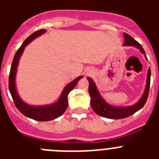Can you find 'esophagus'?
I'll return each mask as SVG.
<instances>
[{
    "instance_id": "obj_1",
    "label": "esophagus",
    "mask_w": 159,
    "mask_h": 159,
    "mask_svg": "<svg viewBox=\"0 0 159 159\" xmlns=\"http://www.w3.org/2000/svg\"><path fill=\"white\" fill-rule=\"evenodd\" d=\"M90 74H92V71H88V72L86 73V75H90Z\"/></svg>"
}]
</instances>
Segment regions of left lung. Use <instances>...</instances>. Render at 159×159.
Listing matches in <instances>:
<instances>
[{"instance_id": "obj_1", "label": "left lung", "mask_w": 159, "mask_h": 159, "mask_svg": "<svg viewBox=\"0 0 159 159\" xmlns=\"http://www.w3.org/2000/svg\"><path fill=\"white\" fill-rule=\"evenodd\" d=\"M123 36H124L125 40L124 43H123V45L134 46V47L139 49L142 53L145 55V57L147 59L145 51H144V49L143 48L142 45L139 42L136 41L132 36L127 34V33H125V32L123 33ZM88 80L89 82L88 92H89V95L91 96V106H92L94 111L97 115L102 116V117L107 118V119H124V118L129 117L131 115L137 112L138 111L140 110L145 105L146 102L147 100V98H148L150 84H151V68H149L148 72H147V85H146L145 91H144V93H143V96L139 100V102H136L135 104L128 107H118L111 106V104L107 103L103 99V98L101 96L99 92H98V90H97L96 86H95L94 81L92 80V79L89 78V77H88Z\"/></svg>"}]
</instances>
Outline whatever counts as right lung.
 Here are the masks:
<instances>
[{
	"label": "right lung",
	"mask_w": 159,
	"mask_h": 159,
	"mask_svg": "<svg viewBox=\"0 0 159 159\" xmlns=\"http://www.w3.org/2000/svg\"><path fill=\"white\" fill-rule=\"evenodd\" d=\"M45 29H40V30L36 31V32H33L32 35H30L24 41L22 45L19 48V49L14 56L12 66H11L10 73H9V79H8V88H9V92H10L11 95L12 97L15 106L16 107V108L20 111L23 114L24 116L28 118H30V119L37 120V121H50V120H53V119L60 117V116H62L67 109V105H68L67 95L71 90L75 88L78 81L83 78L82 75H80L67 84V86L64 88L58 101H57L54 103H52V104L45 105V106H31V105L27 104L26 102H24L20 98L19 95L16 92V84H15L19 60L21 57L24 50H25V48L32 40H34L35 38L45 33Z\"/></svg>",
	"instance_id": "1"
}]
</instances>
